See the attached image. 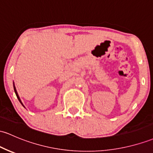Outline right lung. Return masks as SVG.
<instances>
[{"mask_svg": "<svg viewBox=\"0 0 153 153\" xmlns=\"http://www.w3.org/2000/svg\"><path fill=\"white\" fill-rule=\"evenodd\" d=\"M14 91H15V94H16V97H17V99L18 100H19V101L20 102V103L22 104V105H23V104L22 103V102H21V100H20V98H19V95H18V94H17V91H16V88H15V86H14ZM23 107H25L24 105H23Z\"/></svg>", "mask_w": 153, "mask_h": 153, "instance_id": "1", "label": "right lung"}]
</instances>
